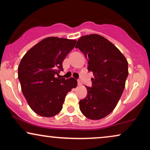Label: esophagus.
<instances>
[{
  "instance_id": "esophagus-1",
  "label": "esophagus",
  "mask_w": 150,
  "mask_h": 150,
  "mask_svg": "<svg viewBox=\"0 0 150 150\" xmlns=\"http://www.w3.org/2000/svg\"><path fill=\"white\" fill-rule=\"evenodd\" d=\"M78 85H79V86L82 85V83H81V81H80V80H79V81H78Z\"/></svg>"
}]
</instances>
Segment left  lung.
Wrapping results in <instances>:
<instances>
[{
	"label": "left lung",
	"instance_id": "8db88e82",
	"mask_svg": "<svg viewBox=\"0 0 150 150\" xmlns=\"http://www.w3.org/2000/svg\"><path fill=\"white\" fill-rule=\"evenodd\" d=\"M75 48L88 59V70L93 72V87H86L87 96L79 102L84 115L98 120L108 115L116 107L128 75V61L120 50L100 35L82 36Z\"/></svg>",
	"mask_w": 150,
	"mask_h": 150
}]
</instances>
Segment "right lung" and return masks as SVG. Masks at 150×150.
I'll return each mask as SVG.
<instances>
[{
    "mask_svg": "<svg viewBox=\"0 0 150 150\" xmlns=\"http://www.w3.org/2000/svg\"><path fill=\"white\" fill-rule=\"evenodd\" d=\"M76 41L50 37L28 50L18 66L22 93L30 108L39 115L51 117L63 108L67 93L77 86L74 78L55 77Z\"/></svg>",
    "mask_w": 150,
    "mask_h": 150,
    "instance_id": "1",
    "label": "right lung"
}]
</instances>
